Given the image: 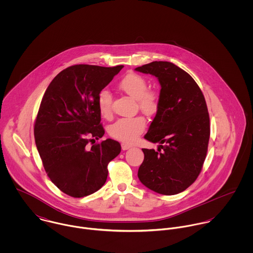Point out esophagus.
<instances>
[{
  "mask_svg": "<svg viewBox=\"0 0 253 253\" xmlns=\"http://www.w3.org/2000/svg\"><path fill=\"white\" fill-rule=\"evenodd\" d=\"M129 148H131V146L128 144H126V143H122V149L125 151V150H127V149H129Z\"/></svg>",
  "mask_w": 253,
  "mask_h": 253,
  "instance_id": "obj_1",
  "label": "esophagus"
}]
</instances>
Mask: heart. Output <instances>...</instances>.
I'll use <instances>...</instances> for the list:
<instances>
[{
  "mask_svg": "<svg viewBox=\"0 0 253 253\" xmlns=\"http://www.w3.org/2000/svg\"><path fill=\"white\" fill-rule=\"evenodd\" d=\"M119 88L136 99L138 107L148 116L157 113L160 107V94L155 89L148 88L147 81L142 76L129 73L126 75L118 84ZM97 105L102 117L109 119L112 116V96L108 90H101ZM146 121L141 116L132 118H123L114 123L110 128V135L123 143H132L143 132Z\"/></svg>",
  "mask_w": 253,
  "mask_h": 253,
  "instance_id": "b5f03b06",
  "label": "heart"
}]
</instances>
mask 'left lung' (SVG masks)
Masks as SVG:
<instances>
[{"label": "left lung", "instance_id": "8db88e82", "mask_svg": "<svg viewBox=\"0 0 253 253\" xmlns=\"http://www.w3.org/2000/svg\"><path fill=\"white\" fill-rule=\"evenodd\" d=\"M161 84L160 107L145 139L160 143L158 151L142 149L144 161L138 178L150 190L175 195L198 178L208 153L210 115L195 80L168 61H153L135 68Z\"/></svg>", "mask_w": 253, "mask_h": 253}]
</instances>
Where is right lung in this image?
<instances>
[{
  "label": "right lung",
  "mask_w": 253,
  "mask_h": 253,
  "mask_svg": "<svg viewBox=\"0 0 253 253\" xmlns=\"http://www.w3.org/2000/svg\"><path fill=\"white\" fill-rule=\"evenodd\" d=\"M123 68L73 65L51 81L42 96L34 126L37 149L49 179L73 198L99 190L109 163L121 152L113 139L87 145L105 133L98 95Z\"/></svg>",
  "instance_id": "right-lung-1"
}]
</instances>
